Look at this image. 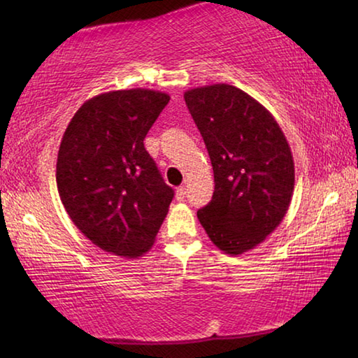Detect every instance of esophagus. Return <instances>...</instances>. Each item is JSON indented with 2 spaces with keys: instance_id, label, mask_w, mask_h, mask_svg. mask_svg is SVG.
I'll use <instances>...</instances> for the list:
<instances>
[{
  "instance_id": "1",
  "label": "esophagus",
  "mask_w": 358,
  "mask_h": 358,
  "mask_svg": "<svg viewBox=\"0 0 358 358\" xmlns=\"http://www.w3.org/2000/svg\"><path fill=\"white\" fill-rule=\"evenodd\" d=\"M175 196H177V201H185V197H186V189L183 186H180L178 189H177V194H175Z\"/></svg>"
}]
</instances>
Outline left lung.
<instances>
[{
	"instance_id": "left-lung-1",
	"label": "left lung",
	"mask_w": 358,
	"mask_h": 358,
	"mask_svg": "<svg viewBox=\"0 0 358 358\" xmlns=\"http://www.w3.org/2000/svg\"><path fill=\"white\" fill-rule=\"evenodd\" d=\"M185 101L215 173L213 197L197 217L221 251L238 256L287 213L295 183L290 147L273 115L237 87L194 88Z\"/></svg>"
}]
</instances>
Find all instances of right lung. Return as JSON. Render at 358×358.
<instances>
[{
    "mask_svg": "<svg viewBox=\"0 0 358 358\" xmlns=\"http://www.w3.org/2000/svg\"><path fill=\"white\" fill-rule=\"evenodd\" d=\"M169 101L145 88L94 96L76 112L59 145V199L85 237L115 256L147 252L173 199L143 145Z\"/></svg>",
    "mask_w": 358,
    "mask_h": 358,
    "instance_id": "1",
    "label": "right lung"
}]
</instances>
